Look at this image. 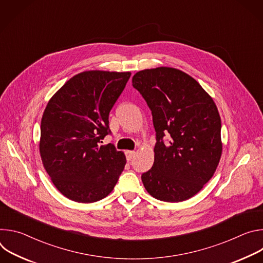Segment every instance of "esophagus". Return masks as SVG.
<instances>
[{
  "instance_id": "34e87169",
  "label": "esophagus",
  "mask_w": 263,
  "mask_h": 263,
  "mask_svg": "<svg viewBox=\"0 0 263 263\" xmlns=\"http://www.w3.org/2000/svg\"><path fill=\"white\" fill-rule=\"evenodd\" d=\"M125 154H126V158H127L128 161H131L134 158V156H135V152L134 151H126Z\"/></svg>"
}]
</instances>
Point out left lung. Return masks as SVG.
<instances>
[{
    "instance_id": "left-lung-1",
    "label": "left lung",
    "mask_w": 263,
    "mask_h": 263,
    "mask_svg": "<svg viewBox=\"0 0 263 263\" xmlns=\"http://www.w3.org/2000/svg\"><path fill=\"white\" fill-rule=\"evenodd\" d=\"M132 85L152 111L154 164L141 175L146 192L182 202L213 176L221 155V123L211 97L190 74L172 67L136 72Z\"/></svg>"
}]
</instances>
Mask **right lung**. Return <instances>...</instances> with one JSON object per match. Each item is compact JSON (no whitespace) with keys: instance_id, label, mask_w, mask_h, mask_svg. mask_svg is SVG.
<instances>
[{"instance_id":"1","label":"right lung","mask_w":263,"mask_h":263,"mask_svg":"<svg viewBox=\"0 0 263 263\" xmlns=\"http://www.w3.org/2000/svg\"><path fill=\"white\" fill-rule=\"evenodd\" d=\"M130 76L129 71H83L69 79L45 109L42 160L56 189L69 200H102L124 171V153L114 143H102L111 134L109 112Z\"/></svg>"}]
</instances>
